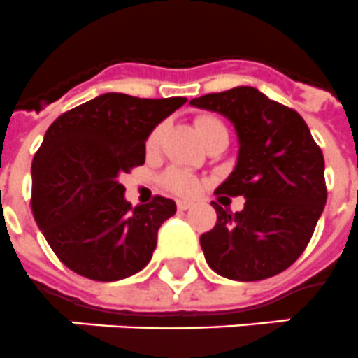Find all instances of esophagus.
<instances>
[{
	"instance_id": "34e87169",
	"label": "esophagus",
	"mask_w": 358,
	"mask_h": 358,
	"mask_svg": "<svg viewBox=\"0 0 358 358\" xmlns=\"http://www.w3.org/2000/svg\"><path fill=\"white\" fill-rule=\"evenodd\" d=\"M194 203L188 201V199H177V208L179 210H188V208H192Z\"/></svg>"
}]
</instances>
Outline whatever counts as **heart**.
<instances>
[{
	"instance_id": "obj_1",
	"label": "heart",
	"mask_w": 358,
	"mask_h": 358,
	"mask_svg": "<svg viewBox=\"0 0 358 358\" xmlns=\"http://www.w3.org/2000/svg\"><path fill=\"white\" fill-rule=\"evenodd\" d=\"M220 125H222V122L213 118V116H199V118L196 120V127L203 140H205V136H207L214 127H220ZM161 127H157V129L150 134V138H148V150H155L157 145H159V142H161ZM164 185L166 188H170L171 192L182 194V196L194 194L197 188H199V182H197V179L192 173H188V171L185 170H177V168H173V170H170L166 173Z\"/></svg>"
}]
</instances>
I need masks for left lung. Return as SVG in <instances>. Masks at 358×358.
I'll use <instances>...</instances> for the list:
<instances>
[{"instance_id":"1","label":"left lung","mask_w":358,"mask_h":358,"mask_svg":"<svg viewBox=\"0 0 358 358\" xmlns=\"http://www.w3.org/2000/svg\"><path fill=\"white\" fill-rule=\"evenodd\" d=\"M234 125L238 159L216 194L242 196L240 213L213 203L218 222L201 234L208 266L233 281H260L292 266L327 201L324 153L305 120L253 87L190 99Z\"/></svg>"}]
</instances>
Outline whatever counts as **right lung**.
Wrapping results in <instances>:
<instances>
[{
  "mask_svg": "<svg viewBox=\"0 0 358 358\" xmlns=\"http://www.w3.org/2000/svg\"><path fill=\"white\" fill-rule=\"evenodd\" d=\"M185 103L101 94L45 131L31 166V208L51 250L71 271L92 281H120L150 262L176 201L155 196L133 207L118 179L144 164L151 131Z\"/></svg>",
  "mask_w": 358,
  "mask_h": 358,
  "instance_id": "1",
  "label": "right lung"
}]
</instances>
